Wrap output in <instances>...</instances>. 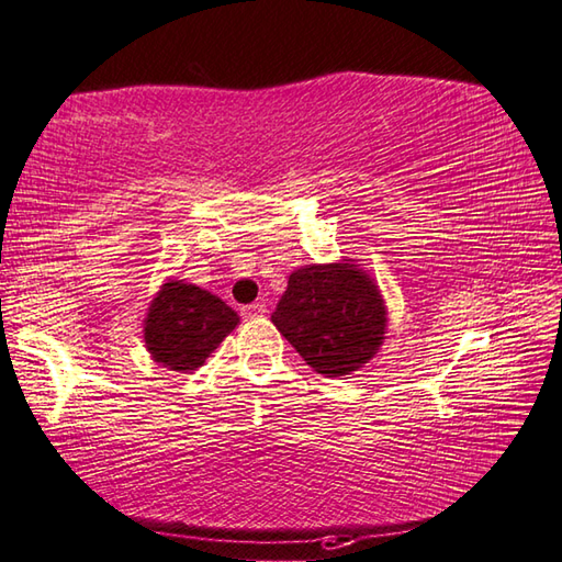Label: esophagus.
Instances as JSON below:
<instances>
[{
  "label": "esophagus",
  "instance_id": "esophagus-1",
  "mask_svg": "<svg viewBox=\"0 0 562 562\" xmlns=\"http://www.w3.org/2000/svg\"><path fill=\"white\" fill-rule=\"evenodd\" d=\"M266 314H268V306L262 302H252V304H248V306H244V310H240V316H244V318H258V316H266Z\"/></svg>",
  "mask_w": 562,
  "mask_h": 562
}]
</instances>
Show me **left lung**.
<instances>
[{"label": "left lung", "instance_id": "8db88e82", "mask_svg": "<svg viewBox=\"0 0 562 562\" xmlns=\"http://www.w3.org/2000/svg\"><path fill=\"white\" fill-rule=\"evenodd\" d=\"M272 324L318 375L344 378L375 358L387 310L378 284L350 260L314 262L290 274Z\"/></svg>", "mask_w": 562, "mask_h": 562}]
</instances>
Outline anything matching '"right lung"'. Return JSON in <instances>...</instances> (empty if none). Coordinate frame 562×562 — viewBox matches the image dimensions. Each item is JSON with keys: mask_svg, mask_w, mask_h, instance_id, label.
<instances>
[{"mask_svg": "<svg viewBox=\"0 0 562 562\" xmlns=\"http://www.w3.org/2000/svg\"><path fill=\"white\" fill-rule=\"evenodd\" d=\"M238 326V314L216 294L168 280L153 296L143 338L150 358L175 372H192Z\"/></svg>", "mask_w": 562, "mask_h": 562, "instance_id": "1", "label": "right lung"}]
</instances>
